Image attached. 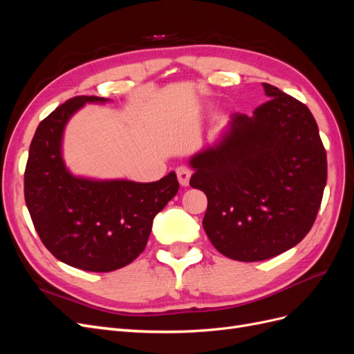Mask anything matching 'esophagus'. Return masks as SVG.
<instances>
[{
	"mask_svg": "<svg viewBox=\"0 0 354 354\" xmlns=\"http://www.w3.org/2000/svg\"><path fill=\"white\" fill-rule=\"evenodd\" d=\"M177 173V178H178V183L183 186V187H187L189 186V180H190V176H192V171L186 167H178L176 169Z\"/></svg>",
	"mask_w": 354,
	"mask_h": 354,
	"instance_id": "esophagus-1",
	"label": "esophagus"
}]
</instances>
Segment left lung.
I'll return each instance as SVG.
<instances>
[{"instance_id": "left-lung-1", "label": "left lung", "mask_w": 354, "mask_h": 354, "mask_svg": "<svg viewBox=\"0 0 354 354\" xmlns=\"http://www.w3.org/2000/svg\"><path fill=\"white\" fill-rule=\"evenodd\" d=\"M269 102L233 113L214 145L189 159L190 186L207 195L202 226L232 260L261 261L312 229L326 186V152L312 112L263 82Z\"/></svg>"}]
</instances>
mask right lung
<instances>
[{"instance_id":"add662e5","label":"right lung","mask_w":354,"mask_h":354,"mask_svg":"<svg viewBox=\"0 0 354 354\" xmlns=\"http://www.w3.org/2000/svg\"><path fill=\"white\" fill-rule=\"evenodd\" d=\"M111 99L80 95L38 125L25 169V201L46 248L57 260L87 272H112L145 250L153 218L178 192L171 171L153 183L75 176L63 159V134L87 103Z\"/></svg>"}]
</instances>
